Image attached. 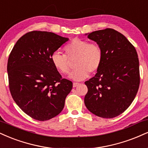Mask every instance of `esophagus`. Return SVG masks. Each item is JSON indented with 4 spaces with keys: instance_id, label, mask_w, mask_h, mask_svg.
Wrapping results in <instances>:
<instances>
[{
    "instance_id": "1",
    "label": "esophagus",
    "mask_w": 148,
    "mask_h": 148,
    "mask_svg": "<svg viewBox=\"0 0 148 148\" xmlns=\"http://www.w3.org/2000/svg\"><path fill=\"white\" fill-rule=\"evenodd\" d=\"M79 84L80 83H76V82H74V83H73V87H74V88H76V87H77Z\"/></svg>"
}]
</instances>
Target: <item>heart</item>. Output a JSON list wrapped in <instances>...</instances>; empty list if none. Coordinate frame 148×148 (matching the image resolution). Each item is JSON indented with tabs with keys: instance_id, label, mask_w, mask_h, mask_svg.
Here are the masks:
<instances>
[{
	"instance_id": "1",
	"label": "heart",
	"mask_w": 148,
	"mask_h": 148,
	"mask_svg": "<svg viewBox=\"0 0 148 148\" xmlns=\"http://www.w3.org/2000/svg\"><path fill=\"white\" fill-rule=\"evenodd\" d=\"M65 54L54 52L51 56L54 67L60 74L69 72V60L74 59L76 69L70 74V78L76 81L86 79L91 74L97 72L101 66L103 51L97 42H90L87 40L74 38L64 47Z\"/></svg>"
}]
</instances>
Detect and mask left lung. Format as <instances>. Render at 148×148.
<instances>
[{
  "label": "left lung",
  "instance_id": "8db88e82",
  "mask_svg": "<svg viewBox=\"0 0 148 148\" xmlns=\"http://www.w3.org/2000/svg\"><path fill=\"white\" fill-rule=\"evenodd\" d=\"M101 46L103 58L96 75L85 82L86 108L105 119L120 115L134 101L140 84L139 62L134 45L125 36L106 28L89 34Z\"/></svg>",
  "mask_w": 148,
  "mask_h": 148
}]
</instances>
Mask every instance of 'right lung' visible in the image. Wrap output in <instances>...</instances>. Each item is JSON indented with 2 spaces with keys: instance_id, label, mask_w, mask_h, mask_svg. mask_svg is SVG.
<instances>
[{
  "instance_id": "add662e5",
  "label": "right lung",
  "mask_w": 148,
  "mask_h": 148,
  "mask_svg": "<svg viewBox=\"0 0 148 148\" xmlns=\"http://www.w3.org/2000/svg\"><path fill=\"white\" fill-rule=\"evenodd\" d=\"M68 40L52 32L32 31L18 40L8 62L9 88L26 114L44 121L61 112L72 82L63 79L51 56Z\"/></svg>"
}]
</instances>
